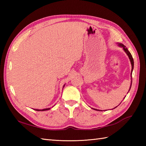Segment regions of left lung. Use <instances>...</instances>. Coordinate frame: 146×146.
I'll use <instances>...</instances> for the list:
<instances>
[{
  "label": "left lung",
  "instance_id": "8db88e82",
  "mask_svg": "<svg viewBox=\"0 0 146 146\" xmlns=\"http://www.w3.org/2000/svg\"><path fill=\"white\" fill-rule=\"evenodd\" d=\"M118 44V46H119V47H121V48H123V51H124L125 52V53L127 54V55L128 56V57H129V60H130V61H131V66H132V70H131V80H132V71H133V70H134V60H133V58H132V55H131V52H130L129 51V50L127 49V48H126V46H124L123 45V44H122V43H117ZM131 85H132V81H131V86H130V88H129V92L130 91V90H131ZM129 92H127V93H129ZM125 97L123 98V99L125 98ZM117 107H115V108H116ZM93 109H94L95 110H98V111H102V110H98V109H95V108H93Z\"/></svg>",
  "mask_w": 146,
  "mask_h": 146
}]
</instances>
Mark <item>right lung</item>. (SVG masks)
<instances>
[{
	"instance_id": "right-lung-1",
	"label": "right lung",
	"mask_w": 146,
	"mask_h": 146,
	"mask_svg": "<svg viewBox=\"0 0 146 146\" xmlns=\"http://www.w3.org/2000/svg\"><path fill=\"white\" fill-rule=\"evenodd\" d=\"M64 85H63V88H64ZM50 109V108H44V109H42V110H40V109H34V110H37V111H45V110H49Z\"/></svg>"
}]
</instances>
